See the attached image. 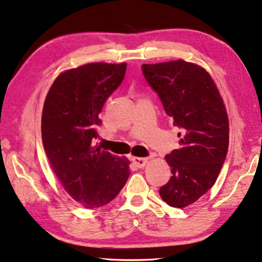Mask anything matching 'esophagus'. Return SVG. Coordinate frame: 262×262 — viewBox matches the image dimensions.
Returning a JSON list of instances; mask_svg holds the SVG:
<instances>
[{
	"label": "esophagus",
	"instance_id": "obj_1",
	"mask_svg": "<svg viewBox=\"0 0 262 262\" xmlns=\"http://www.w3.org/2000/svg\"><path fill=\"white\" fill-rule=\"evenodd\" d=\"M132 161H133V163H134L138 168L146 167L147 163H148V159H143V157H133Z\"/></svg>",
	"mask_w": 262,
	"mask_h": 262
}]
</instances>
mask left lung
Listing matches in <instances>:
<instances>
[{
  "label": "left lung",
  "instance_id": "left-lung-1",
  "mask_svg": "<svg viewBox=\"0 0 262 262\" xmlns=\"http://www.w3.org/2000/svg\"><path fill=\"white\" fill-rule=\"evenodd\" d=\"M142 72L180 128V148L165 155L171 177L160 189L170 206L183 209L212 188L225 161L230 123L225 103L204 68L183 59L143 64Z\"/></svg>",
  "mask_w": 262,
  "mask_h": 262
}]
</instances>
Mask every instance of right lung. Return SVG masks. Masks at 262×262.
<instances>
[{
  "mask_svg": "<svg viewBox=\"0 0 262 262\" xmlns=\"http://www.w3.org/2000/svg\"><path fill=\"white\" fill-rule=\"evenodd\" d=\"M126 69V63H90L66 70L44 101L41 139L50 165L66 192L86 209L113 201L130 173L127 157L93 146L99 114Z\"/></svg>",
  "mask_w": 262,
  "mask_h": 262,
  "instance_id": "add662e5",
  "label": "right lung"
}]
</instances>
